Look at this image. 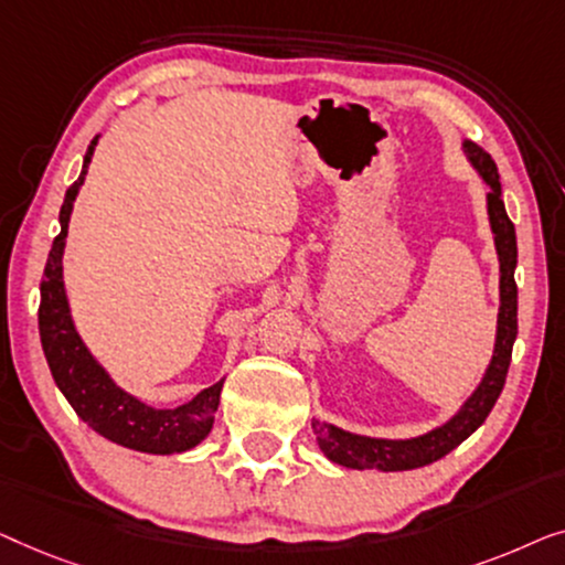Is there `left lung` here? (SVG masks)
<instances>
[{
  "mask_svg": "<svg viewBox=\"0 0 565 565\" xmlns=\"http://www.w3.org/2000/svg\"><path fill=\"white\" fill-rule=\"evenodd\" d=\"M468 158L479 169L483 181L491 186L487 194L489 204V222L491 233H494L497 253H499V324H497V345L491 363L487 369V376L479 384V388L471 394V399L463 404L450 423L443 427H435L433 433L419 435L412 440H379V438H363V435H353L340 430L335 425L320 423L312 419V430L317 435V443L324 456L332 463L348 466V468H373V471H412V468L435 463L443 456H448L452 448H458L468 435L479 430L489 412L502 394L507 371L512 363V345L518 338V284H514V266H518V235H514L512 220L507 217L504 200H502V184H499V171L494 158L487 150L476 146V142H463Z\"/></svg>",
  "mask_w": 565,
  "mask_h": 565,
  "instance_id": "8db88e82",
  "label": "left lung"
}]
</instances>
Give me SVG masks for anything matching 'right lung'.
<instances>
[{
  "instance_id": "1",
  "label": "right lung",
  "mask_w": 565,
  "mask_h": 565,
  "mask_svg": "<svg viewBox=\"0 0 565 565\" xmlns=\"http://www.w3.org/2000/svg\"><path fill=\"white\" fill-rule=\"evenodd\" d=\"M97 140L99 138H94L92 146L86 148L82 177L68 186L66 200L61 204V233L55 235L53 248L47 253L45 274L41 281V307H38L43 353L47 369L53 373L55 386L61 388V394L66 396L76 415L94 433H99L102 438L140 452H156V456L184 452L210 435L225 379L204 388L192 402L181 404L177 409L148 407V404L122 392L107 376L105 369L92 359L82 338L76 335L74 322H71L68 315L61 258L63 245H66L71 210H74L78 186L84 184Z\"/></svg>"
}]
</instances>
